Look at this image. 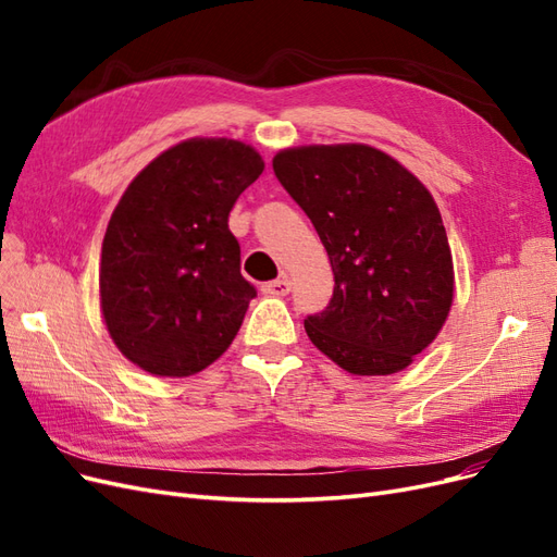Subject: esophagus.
Masks as SVG:
<instances>
[{"label":"esophagus","mask_w":557,"mask_h":557,"mask_svg":"<svg viewBox=\"0 0 557 557\" xmlns=\"http://www.w3.org/2000/svg\"><path fill=\"white\" fill-rule=\"evenodd\" d=\"M290 288H293L290 278H288V276H281V278H276V281L264 283V285H262V293L269 295V297H285V295L290 293Z\"/></svg>","instance_id":"34e87169"}]
</instances>
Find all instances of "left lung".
Masks as SVG:
<instances>
[{
    "label": "left lung",
    "mask_w": 557,
    "mask_h": 557,
    "mask_svg": "<svg viewBox=\"0 0 557 557\" xmlns=\"http://www.w3.org/2000/svg\"><path fill=\"white\" fill-rule=\"evenodd\" d=\"M274 174L311 218L334 272L327 309L305 320L309 339L348 374L401 372L453 305L450 246L430 190L364 144L281 150Z\"/></svg>",
    "instance_id": "left-lung-1"
}]
</instances>
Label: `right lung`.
Returning a JSON list of instances; mask_svg holds the SVG:
<instances>
[{"label": "right lung", "mask_w": 557, "mask_h": 557, "mask_svg": "<svg viewBox=\"0 0 557 557\" xmlns=\"http://www.w3.org/2000/svg\"><path fill=\"white\" fill-rule=\"evenodd\" d=\"M252 146L188 139L134 176L111 215L99 305L113 344L156 376H190L223 356L256 288L227 227L262 174Z\"/></svg>", "instance_id": "add662e5"}]
</instances>
